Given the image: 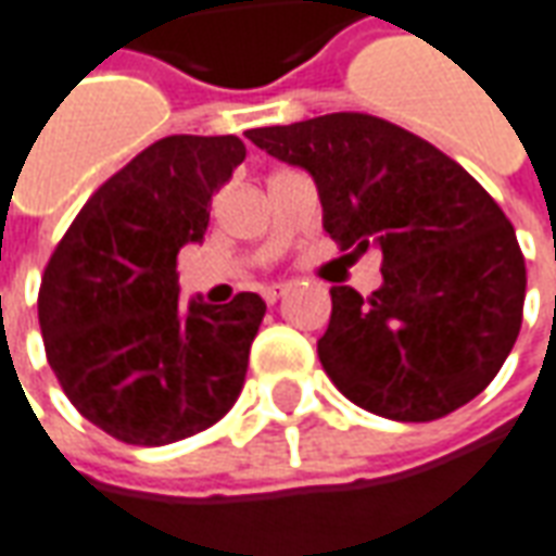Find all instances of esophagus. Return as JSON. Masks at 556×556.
I'll list each match as a JSON object with an SVG mask.
<instances>
[{
    "label": "esophagus",
    "instance_id": "obj_1",
    "mask_svg": "<svg viewBox=\"0 0 556 556\" xmlns=\"http://www.w3.org/2000/svg\"><path fill=\"white\" fill-rule=\"evenodd\" d=\"M291 291L289 282H274V286H265V291H262V298H265L267 303H277L279 298H286Z\"/></svg>",
    "mask_w": 556,
    "mask_h": 556
}]
</instances>
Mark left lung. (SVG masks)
<instances>
[{
  "mask_svg": "<svg viewBox=\"0 0 556 556\" xmlns=\"http://www.w3.org/2000/svg\"><path fill=\"white\" fill-rule=\"evenodd\" d=\"M247 139L309 172L333 241L384 255L372 298L330 289L318 361L339 393L399 422L479 396L518 339L527 289L497 202L431 142L375 115H318Z\"/></svg>",
  "mask_w": 556,
  "mask_h": 556,
  "instance_id": "8db88e82",
  "label": "left lung"
}]
</instances>
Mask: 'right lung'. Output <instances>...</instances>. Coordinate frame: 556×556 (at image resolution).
<instances>
[{
    "mask_svg": "<svg viewBox=\"0 0 556 556\" xmlns=\"http://www.w3.org/2000/svg\"><path fill=\"white\" fill-rule=\"evenodd\" d=\"M247 157L238 137H166L115 172L55 247L38 291L43 349L98 429L163 446L238 402L265 301H178L175 258L202 243L211 199Z\"/></svg>",
    "mask_w": 556,
    "mask_h": 556,
    "instance_id": "1",
    "label": "right lung"
}]
</instances>
